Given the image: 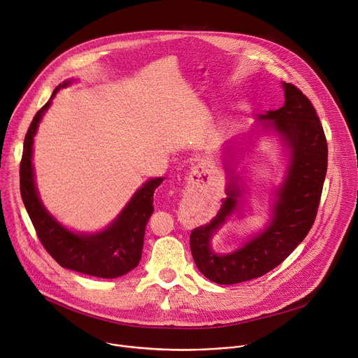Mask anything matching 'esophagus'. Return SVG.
<instances>
[{"mask_svg":"<svg viewBox=\"0 0 358 358\" xmlns=\"http://www.w3.org/2000/svg\"><path fill=\"white\" fill-rule=\"evenodd\" d=\"M196 171L199 172V175H201V173H203V172H206V163H201L199 166L196 168Z\"/></svg>","mask_w":358,"mask_h":358,"instance_id":"obj_1","label":"esophagus"}]
</instances>
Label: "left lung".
Segmentation results:
<instances>
[{"mask_svg":"<svg viewBox=\"0 0 358 358\" xmlns=\"http://www.w3.org/2000/svg\"><path fill=\"white\" fill-rule=\"evenodd\" d=\"M284 89L285 104L261 117L272 120L271 124L291 152L289 171L278 190L269 225L232 254L216 255L210 251L212 234L236 206L239 190L231 185L216 216L190 234L196 266L216 284L231 285L262 277L288 258L314 225L327 173V139L310 99L291 83H284Z\"/></svg>","mask_w":358,"mask_h":358,"instance_id":"obj_1","label":"left lung"}]
</instances>
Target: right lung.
Wrapping results in <instances>:
<instances>
[{"mask_svg": "<svg viewBox=\"0 0 358 358\" xmlns=\"http://www.w3.org/2000/svg\"><path fill=\"white\" fill-rule=\"evenodd\" d=\"M70 85L64 81L52 92ZM48 100L34 116L24 139L20 163V192L24 206L44 250L63 268L97 278H117L137 266L142 258L146 224L153 213V194L163 178L150 179L136 192L116 221L100 234L78 235L60 225L43 206L33 173V139L48 108Z\"/></svg>", "mask_w": 358, "mask_h": 358, "instance_id": "1", "label": "right lung"}]
</instances>
